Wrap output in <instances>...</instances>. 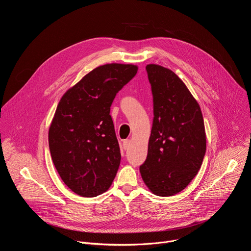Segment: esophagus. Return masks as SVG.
<instances>
[{
    "mask_svg": "<svg viewBox=\"0 0 251 251\" xmlns=\"http://www.w3.org/2000/svg\"><path fill=\"white\" fill-rule=\"evenodd\" d=\"M129 145H130V140H129V139H126V140L123 141V148H124L125 150L128 149Z\"/></svg>",
    "mask_w": 251,
    "mask_h": 251,
    "instance_id": "obj_1",
    "label": "esophagus"
}]
</instances>
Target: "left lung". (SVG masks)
<instances>
[{
	"instance_id": "8db88e82",
	"label": "left lung",
	"mask_w": 251,
	"mask_h": 251,
	"mask_svg": "<svg viewBox=\"0 0 251 251\" xmlns=\"http://www.w3.org/2000/svg\"><path fill=\"white\" fill-rule=\"evenodd\" d=\"M154 119L148 155L140 166L143 181L160 197L182 192L198 174L206 149L201 107L186 84L169 68L146 66Z\"/></svg>"
}]
</instances>
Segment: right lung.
Here are the masks:
<instances>
[{"label": "right lung", "instance_id": "add662e5", "mask_svg": "<svg viewBox=\"0 0 251 251\" xmlns=\"http://www.w3.org/2000/svg\"><path fill=\"white\" fill-rule=\"evenodd\" d=\"M133 64L100 65L61 97L49 130L54 167L63 183L86 198L103 194L117 174L121 154L110 106L137 74Z\"/></svg>", "mask_w": 251, "mask_h": 251}]
</instances>
